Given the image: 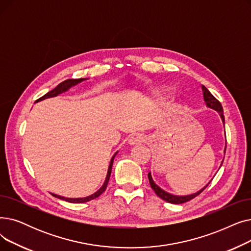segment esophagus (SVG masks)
<instances>
[{"label":"esophagus","mask_w":251,"mask_h":251,"mask_svg":"<svg viewBox=\"0 0 251 251\" xmlns=\"http://www.w3.org/2000/svg\"><path fill=\"white\" fill-rule=\"evenodd\" d=\"M145 138L143 135L141 134H135V135H132L129 137L128 139V144L129 145H137V144H140V143L144 142Z\"/></svg>","instance_id":"obj_1"}]
</instances>
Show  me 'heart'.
I'll use <instances>...</instances> for the list:
<instances>
[{
	"label": "heart",
	"mask_w": 251,
	"mask_h": 251,
	"mask_svg": "<svg viewBox=\"0 0 251 251\" xmlns=\"http://www.w3.org/2000/svg\"><path fill=\"white\" fill-rule=\"evenodd\" d=\"M168 96H169V92L163 89L156 90L152 93V97L156 101H163L168 98Z\"/></svg>",
	"instance_id": "heart-1"
}]
</instances>
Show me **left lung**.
<instances>
[{
    "instance_id": "obj_1",
    "label": "left lung",
    "mask_w": 251,
    "mask_h": 251,
    "mask_svg": "<svg viewBox=\"0 0 251 251\" xmlns=\"http://www.w3.org/2000/svg\"><path fill=\"white\" fill-rule=\"evenodd\" d=\"M201 88H202V92H203V99H204V102H205L206 106L208 107V108L213 109V110H216V111L219 112V114H220V116H221V118H222L223 125H225V116H224V112H223L222 104L220 103V101H219L218 99H216V98L213 97V95H212L204 86H202ZM225 137H226V132H225ZM226 145L225 146L224 153H226ZM223 161H224V159H223ZM223 161H222V163H221V165H220V168H221L222 164H223ZM219 170H220V169H219ZM148 178H149L150 186H151V188L154 190V192L156 193V195H157L158 197H160L162 200L168 201V202H170V203H173V204L185 203V202H187V201H189V200H191V199L195 198V197H196L197 195H199V194L202 192V191H203V190L208 186V184L211 182V181H209L203 188H202V189L199 190V191H197V192H195V193H193V194L181 195V196H180V195H175V194L166 192V191H164L163 189H161L158 185L155 184V182L153 181V178H152L151 173L148 174Z\"/></svg>"
}]
</instances>
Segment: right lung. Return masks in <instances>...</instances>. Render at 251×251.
Returning a JSON list of instances; mask_svg holds the SVG:
<instances>
[{"label": "right lung", "instance_id": "right-lung-1", "mask_svg": "<svg viewBox=\"0 0 251 251\" xmlns=\"http://www.w3.org/2000/svg\"><path fill=\"white\" fill-rule=\"evenodd\" d=\"M88 78H71V79H66L62 82L59 83V85L53 89L52 91L48 92L46 95H44L43 97H41L40 99L37 100V102L39 101H42V100H45V99H48V98H52V97H56L58 96V95H60L66 91H68L70 88H73L75 86H76L77 83L86 80ZM117 154V152H115V154L112 156L111 160H110V163H109V166H108V172H107V176H106V178L104 181V184L102 185V187L97 191V192H95L94 194L90 195V196H87V197H82V198H67V197H63V196H60V195H57V194H54V193H51L54 197L56 198H59V199H62V200H65V201H68V202H71V203H85V202H88V201H91L93 199H96L97 197H99L104 191L106 190V187L107 185H108V182H109V177H110V175H111V169H112V164H113V160H114V157L115 155Z\"/></svg>", "mask_w": 251, "mask_h": 251}]
</instances>
